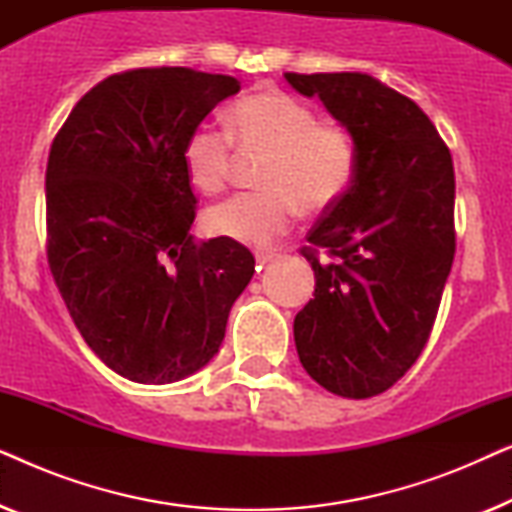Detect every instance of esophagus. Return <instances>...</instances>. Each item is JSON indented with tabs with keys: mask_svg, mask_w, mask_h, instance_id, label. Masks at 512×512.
Returning <instances> with one entry per match:
<instances>
[{
	"mask_svg": "<svg viewBox=\"0 0 512 512\" xmlns=\"http://www.w3.org/2000/svg\"><path fill=\"white\" fill-rule=\"evenodd\" d=\"M275 256H277L275 251H256V263H258V268H263V265L270 263Z\"/></svg>",
	"mask_w": 512,
	"mask_h": 512,
	"instance_id": "esophagus-1",
	"label": "esophagus"
}]
</instances>
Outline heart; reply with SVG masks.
I'll use <instances>...</instances> for the list:
<instances>
[{
	"instance_id": "obj_1",
	"label": "heart",
	"mask_w": 512,
	"mask_h": 512,
	"mask_svg": "<svg viewBox=\"0 0 512 512\" xmlns=\"http://www.w3.org/2000/svg\"><path fill=\"white\" fill-rule=\"evenodd\" d=\"M228 132L193 130L184 144V167L195 188L216 193L228 184L235 146L265 153L258 174L263 191L228 198L205 212L209 235L268 247L305 212H324L347 191L354 174V142L338 123L282 90H258L228 109Z\"/></svg>"
}]
</instances>
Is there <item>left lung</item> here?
Instances as JSON below:
<instances>
[{"label":"left lung","mask_w":512,"mask_h":512,"mask_svg":"<svg viewBox=\"0 0 512 512\" xmlns=\"http://www.w3.org/2000/svg\"><path fill=\"white\" fill-rule=\"evenodd\" d=\"M284 79L319 97L356 153L352 184L307 233L303 256L317 284L293 338L314 382L370 398L408 373L436 321L454 261L452 156L429 116L373 76Z\"/></svg>","instance_id":"left-lung-1"}]
</instances>
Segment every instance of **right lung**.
I'll use <instances>...</instances> for the list:
<instances>
[{"mask_svg": "<svg viewBox=\"0 0 512 512\" xmlns=\"http://www.w3.org/2000/svg\"><path fill=\"white\" fill-rule=\"evenodd\" d=\"M240 81L142 67L97 83L53 139L48 265L88 347L139 384L184 380L219 352L254 275L240 242H195L184 144Z\"/></svg>", "mask_w": 512, "mask_h": 512, "instance_id": "right-lung-1", "label": "right lung"}]
</instances>
